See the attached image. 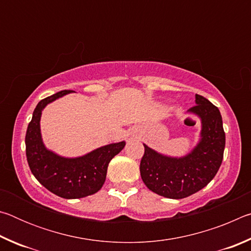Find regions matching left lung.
Returning <instances> with one entry per match:
<instances>
[{
	"label": "left lung",
	"instance_id": "8db88e82",
	"mask_svg": "<svg viewBox=\"0 0 251 251\" xmlns=\"http://www.w3.org/2000/svg\"><path fill=\"white\" fill-rule=\"evenodd\" d=\"M194 107L187 110L201 120L199 139L188 154L174 157L161 154L144 144L141 176L148 189L159 196L181 199L206 187L222 165L226 136L219 109L196 94Z\"/></svg>",
	"mask_w": 251,
	"mask_h": 251
}]
</instances>
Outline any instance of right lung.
<instances>
[{
    "instance_id": "add662e5",
    "label": "right lung",
    "mask_w": 251,
    "mask_h": 251,
    "mask_svg": "<svg viewBox=\"0 0 251 251\" xmlns=\"http://www.w3.org/2000/svg\"><path fill=\"white\" fill-rule=\"evenodd\" d=\"M73 91H62L42 100L33 112L25 136L29 169L40 184L57 196L77 199L90 196L103 187L109 161L125 147V141L112 143L77 157L56 154L44 145L41 116L49 104Z\"/></svg>"
}]
</instances>
